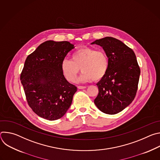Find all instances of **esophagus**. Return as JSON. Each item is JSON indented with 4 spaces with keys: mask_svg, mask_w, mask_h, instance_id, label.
Returning <instances> with one entry per match:
<instances>
[{
    "mask_svg": "<svg viewBox=\"0 0 160 160\" xmlns=\"http://www.w3.org/2000/svg\"><path fill=\"white\" fill-rule=\"evenodd\" d=\"M78 89H83V88H85L86 87L85 86H78L77 87Z\"/></svg>",
    "mask_w": 160,
    "mask_h": 160,
    "instance_id": "1",
    "label": "esophagus"
}]
</instances>
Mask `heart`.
<instances>
[{
  "instance_id": "1",
  "label": "heart",
  "mask_w": 160,
  "mask_h": 160,
  "mask_svg": "<svg viewBox=\"0 0 160 160\" xmlns=\"http://www.w3.org/2000/svg\"><path fill=\"white\" fill-rule=\"evenodd\" d=\"M82 74L78 78L80 82L102 80L106 75L109 68V60L102 51L84 47L74 52L72 60L64 59L61 62V70L66 79L73 82L80 70Z\"/></svg>"
}]
</instances>
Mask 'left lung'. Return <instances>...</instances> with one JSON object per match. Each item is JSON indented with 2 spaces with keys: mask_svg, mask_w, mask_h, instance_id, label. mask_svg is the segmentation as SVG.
<instances>
[{
  "mask_svg": "<svg viewBox=\"0 0 160 160\" xmlns=\"http://www.w3.org/2000/svg\"><path fill=\"white\" fill-rule=\"evenodd\" d=\"M91 44L102 47L109 60L106 76L97 83L99 94L94 104L102 112L115 115L123 111L134 99L140 68L133 50L120 40L106 37Z\"/></svg>",
  "mask_w": 160,
  "mask_h": 160,
  "instance_id": "left-lung-1",
  "label": "left lung"
}]
</instances>
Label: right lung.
<instances>
[{
    "label": "right lung",
    "mask_w": 160,
    "mask_h": 160,
    "mask_svg": "<svg viewBox=\"0 0 160 160\" xmlns=\"http://www.w3.org/2000/svg\"><path fill=\"white\" fill-rule=\"evenodd\" d=\"M74 48L69 42L48 40L26 59L21 82L29 106L41 118H61L72 104L77 88L65 78L61 62Z\"/></svg>",
    "instance_id": "add662e5"
}]
</instances>
